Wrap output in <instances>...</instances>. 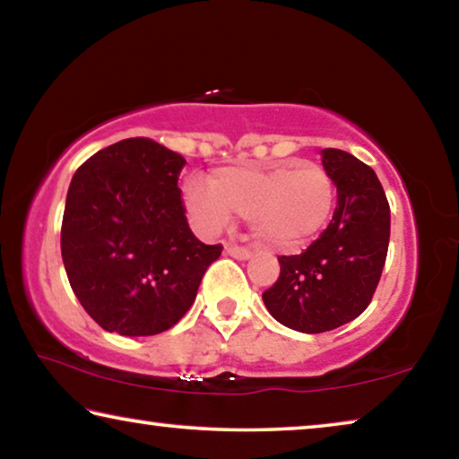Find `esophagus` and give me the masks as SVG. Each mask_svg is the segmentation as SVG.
I'll return each instance as SVG.
<instances>
[{
  "label": "esophagus",
  "mask_w": 459,
  "mask_h": 459,
  "mask_svg": "<svg viewBox=\"0 0 459 459\" xmlns=\"http://www.w3.org/2000/svg\"><path fill=\"white\" fill-rule=\"evenodd\" d=\"M224 253H227L229 257L237 259V261H248L253 257V253L248 251V248H240V247H235V245H229L227 248H224Z\"/></svg>",
  "instance_id": "esophagus-1"
}]
</instances>
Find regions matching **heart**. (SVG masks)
Listing matches in <instances>:
<instances>
[{"label":"heart","mask_w":459,"mask_h":459,"mask_svg":"<svg viewBox=\"0 0 459 459\" xmlns=\"http://www.w3.org/2000/svg\"><path fill=\"white\" fill-rule=\"evenodd\" d=\"M182 200L190 222L202 235H216L229 227L232 214H238L248 216L261 243L291 248L324 229L336 190L322 166L285 161L269 168L216 169L211 184L186 182Z\"/></svg>","instance_id":"obj_1"}]
</instances>
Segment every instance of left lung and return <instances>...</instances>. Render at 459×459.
<instances>
[{
  "label": "left lung",
  "instance_id": "1",
  "mask_svg": "<svg viewBox=\"0 0 459 459\" xmlns=\"http://www.w3.org/2000/svg\"><path fill=\"white\" fill-rule=\"evenodd\" d=\"M322 164L338 194L328 229L304 253L279 257L281 273L263 293L279 324L304 333L340 328L368 307L391 237V208L375 169L332 147L322 150Z\"/></svg>",
  "mask_w": 459,
  "mask_h": 459
}]
</instances>
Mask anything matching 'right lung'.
<instances>
[{
  "mask_svg": "<svg viewBox=\"0 0 459 459\" xmlns=\"http://www.w3.org/2000/svg\"><path fill=\"white\" fill-rule=\"evenodd\" d=\"M186 160L145 137L123 139L76 169L60 248L81 306L107 332L153 336L182 320L221 245L186 221L178 188Z\"/></svg>",
  "mask_w": 459,
  "mask_h": 459,
  "instance_id": "right-lung-1",
  "label": "right lung"
}]
</instances>
